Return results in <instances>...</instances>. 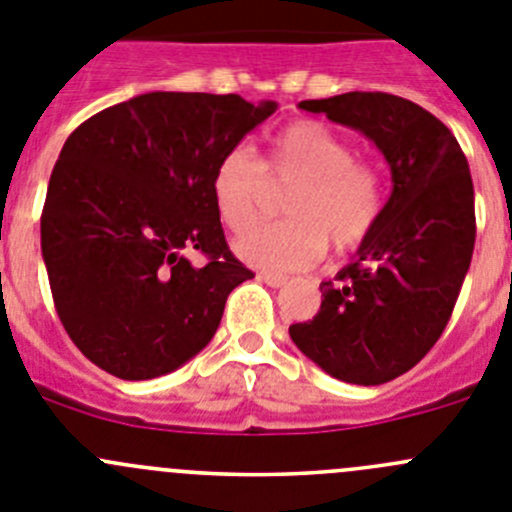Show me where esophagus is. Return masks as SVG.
Instances as JSON below:
<instances>
[{
	"mask_svg": "<svg viewBox=\"0 0 512 512\" xmlns=\"http://www.w3.org/2000/svg\"><path fill=\"white\" fill-rule=\"evenodd\" d=\"M259 279L264 281V284H269V287H274V289H279V287H284V284H287V276L274 274V271H261Z\"/></svg>",
	"mask_w": 512,
	"mask_h": 512,
	"instance_id": "esophagus-1",
	"label": "esophagus"
}]
</instances>
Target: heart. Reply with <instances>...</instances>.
<instances>
[{"label":"heart","instance_id":"heart-1","mask_svg":"<svg viewBox=\"0 0 512 512\" xmlns=\"http://www.w3.org/2000/svg\"><path fill=\"white\" fill-rule=\"evenodd\" d=\"M271 184L293 185L285 199L290 218L236 241L238 256L266 271L307 269L325 256L327 241L337 251H353L373 233L386 205L381 172L355 159L340 134L312 119L284 126L264 164L246 144L220 157L210 180L220 220L233 233L246 231Z\"/></svg>","mask_w":512,"mask_h":512}]
</instances>
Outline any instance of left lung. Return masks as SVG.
I'll list each match as a JSON object with an SVG mask.
<instances>
[{"instance_id":"left-lung-1","label":"left lung","mask_w":512,"mask_h":512,"mask_svg":"<svg viewBox=\"0 0 512 512\" xmlns=\"http://www.w3.org/2000/svg\"><path fill=\"white\" fill-rule=\"evenodd\" d=\"M299 109L365 134L393 190L353 261L320 284V312L289 335L337 381L381 386L414 368L452 317L475 248L470 167L452 131L401 96L353 91Z\"/></svg>"}]
</instances>
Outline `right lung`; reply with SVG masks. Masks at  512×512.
Wrapping results in <instances>:
<instances>
[{"label":"right lung","mask_w":512,"mask_h":512,"mask_svg":"<svg viewBox=\"0 0 512 512\" xmlns=\"http://www.w3.org/2000/svg\"><path fill=\"white\" fill-rule=\"evenodd\" d=\"M274 111L236 93L154 91L98 111L63 144L42 259L65 332L98 368L149 381L213 340L228 294L253 274L225 243L210 180Z\"/></svg>","instance_id":"1"}]
</instances>
